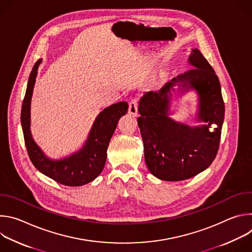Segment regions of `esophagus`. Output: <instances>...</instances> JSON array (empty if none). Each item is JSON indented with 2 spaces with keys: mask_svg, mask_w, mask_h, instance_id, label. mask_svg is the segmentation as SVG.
<instances>
[{
  "mask_svg": "<svg viewBox=\"0 0 252 252\" xmlns=\"http://www.w3.org/2000/svg\"><path fill=\"white\" fill-rule=\"evenodd\" d=\"M137 101L136 99H131L129 101V104H128V113L132 116H136L137 115Z\"/></svg>",
  "mask_w": 252,
  "mask_h": 252,
  "instance_id": "1",
  "label": "esophagus"
}]
</instances>
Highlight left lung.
<instances>
[{
  "instance_id": "1",
  "label": "left lung",
  "mask_w": 252,
  "mask_h": 252,
  "mask_svg": "<svg viewBox=\"0 0 252 252\" xmlns=\"http://www.w3.org/2000/svg\"><path fill=\"white\" fill-rule=\"evenodd\" d=\"M186 73L160 90L148 92L138 104L137 119L146 163L156 177L166 182L190 178L206 169L218 155L224 119V102L218 76L197 49H191ZM194 89L199 95L198 127L170 119L169 103L174 87Z\"/></svg>"
}]
</instances>
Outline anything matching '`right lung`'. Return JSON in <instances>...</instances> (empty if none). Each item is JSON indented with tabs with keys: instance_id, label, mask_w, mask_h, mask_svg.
<instances>
[{
	"instance_id": "1",
	"label": "right lung",
	"mask_w": 252,
	"mask_h": 252,
	"mask_svg": "<svg viewBox=\"0 0 252 252\" xmlns=\"http://www.w3.org/2000/svg\"><path fill=\"white\" fill-rule=\"evenodd\" d=\"M41 63L42 60H39L31 71L22 105L21 123L28 155L34 167L55 182L67 187L87 185L102 171L110 140L117 128L119 120L126 114L128 104L126 101H120L105 107L96 117L88 139L79 152L60 160L51 159L34 142L30 130L31 100Z\"/></svg>"
}]
</instances>
